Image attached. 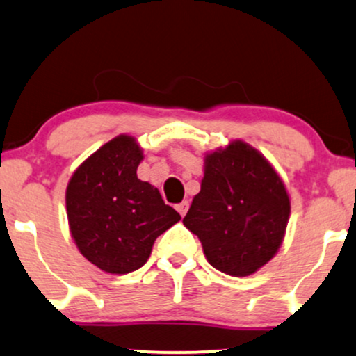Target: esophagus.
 I'll return each instance as SVG.
<instances>
[{
    "label": "esophagus",
    "mask_w": 356,
    "mask_h": 356,
    "mask_svg": "<svg viewBox=\"0 0 356 356\" xmlns=\"http://www.w3.org/2000/svg\"><path fill=\"white\" fill-rule=\"evenodd\" d=\"M187 210H188V202H182V204L177 205V211L181 213V217H186Z\"/></svg>",
    "instance_id": "obj_1"
}]
</instances>
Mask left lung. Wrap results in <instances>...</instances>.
<instances>
[{
  "label": "left lung",
  "instance_id": "1",
  "mask_svg": "<svg viewBox=\"0 0 356 356\" xmlns=\"http://www.w3.org/2000/svg\"><path fill=\"white\" fill-rule=\"evenodd\" d=\"M291 202L266 157L233 141L205 156L200 192L184 225L199 236L205 258L230 276H250L277 253Z\"/></svg>",
  "mask_w": 356,
  "mask_h": 356
}]
</instances>
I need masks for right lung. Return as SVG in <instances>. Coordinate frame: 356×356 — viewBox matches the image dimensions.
I'll use <instances>...</instances> for the list:
<instances>
[{"label":"right lung","instance_id":"obj_1","mask_svg":"<svg viewBox=\"0 0 356 356\" xmlns=\"http://www.w3.org/2000/svg\"><path fill=\"white\" fill-rule=\"evenodd\" d=\"M143 149L120 134L83 161L65 192L72 238L102 271L128 274L149 258L156 238L181 220L159 191L139 181Z\"/></svg>","mask_w":356,"mask_h":356}]
</instances>
